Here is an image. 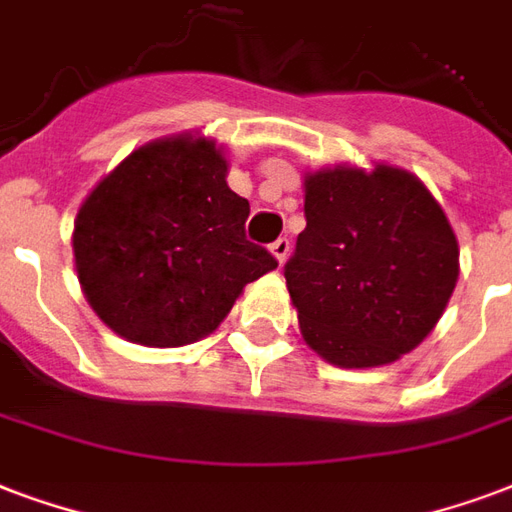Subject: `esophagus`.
Segmentation results:
<instances>
[{
    "mask_svg": "<svg viewBox=\"0 0 512 512\" xmlns=\"http://www.w3.org/2000/svg\"><path fill=\"white\" fill-rule=\"evenodd\" d=\"M270 251L272 256L278 259V264H283V261L288 259V251H291V242H288V237H278V240L270 245Z\"/></svg>",
    "mask_w": 512,
    "mask_h": 512,
    "instance_id": "1",
    "label": "esophagus"
}]
</instances>
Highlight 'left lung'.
Here are the masks:
<instances>
[{"instance_id":"1","label":"left lung","mask_w":512,"mask_h":512,"mask_svg":"<svg viewBox=\"0 0 512 512\" xmlns=\"http://www.w3.org/2000/svg\"><path fill=\"white\" fill-rule=\"evenodd\" d=\"M305 218L283 270L305 343L345 370L424 343L459 280V242L429 188L388 164L326 167L305 175Z\"/></svg>"}]
</instances>
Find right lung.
<instances>
[{"label": "right lung", "instance_id": "right-lung-1", "mask_svg": "<svg viewBox=\"0 0 512 512\" xmlns=\"http://www.w3.org/2000/svg\"><path fill=\"white\" fill-rule=\"evenodd\" d=\"M213 140L175 134L129 153L80 205L75 270L115 334L148 348L197 343L242 288L278 267L245 237L248 199L226 186Z\"/></svg>", "mask_w": 512, "mask_h": 512}]
</instances>
